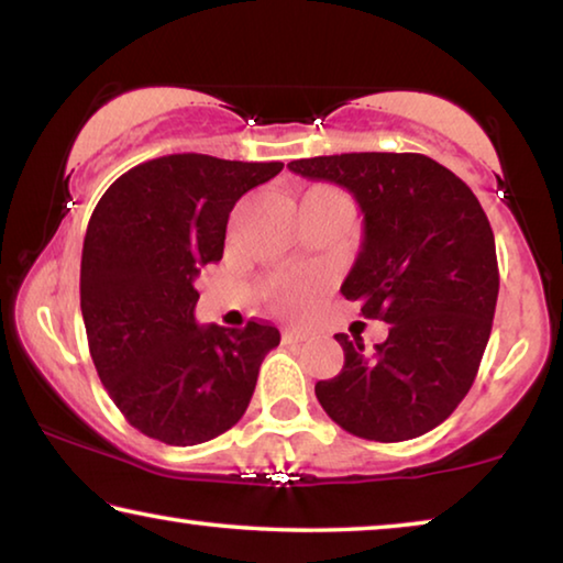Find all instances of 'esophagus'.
<instances>
[{
  "mask_svg": "<svg viewBox=\"0 0 563 563\" xmlns=\"http://www.w3.org/2000/svg\"><path fill=\"white\" fill-rule=\"evenodd\" d=\"M302 340H305V332H300V330H285L283 332L285 345H295V342H302Z\"/></svg>",
  "mask_w": 563,
  "mask_h": 563,
  "instance_id": "1",
  "label": "esophagus"
}]
</instances>
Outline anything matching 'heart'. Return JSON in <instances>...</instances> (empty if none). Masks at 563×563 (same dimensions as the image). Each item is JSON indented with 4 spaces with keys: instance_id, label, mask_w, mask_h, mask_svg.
<instances>
[{
    "instance_id": "obj_1",
    "label": "heart",
    "mask_w": 563,
    "mask_h": 563,
    "mask_svg": "<svg viewBox=\"0 0 563 563\" xmlns=\"http://www.w3.org/2000/svg\"><path fill=\"white\" fill-rule=\"evenodd\" d=\"M308 194H338L332 188H312ZM325 275L320 273H305L295 275V278H283L271 285V300L275 308L283 312H302L308 305L318 300V295L325 290Z\"/></svg>"
}]
</instances>
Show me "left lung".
<instances>
[{"mask_svg":"<svg viewBox=\"0 0 563 563\" xmlns=\"http://www.w3.org/2000/svg\"><path fill=\"white\" fill-rule=\"evenodd\" d=\"M292 174L347 188L365 238L340 292L389 335L365 352L338 332L345 365L316 395L342 430L405 442L434 430L470 393L499 295L497 247L472 188L422 154L290 161Z\"/></svg>","mask_w":563,"mask_h":563,"instance_id":"1","label":"left lung"}]
</instances>
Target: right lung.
<instances>
[{
	"label": "right lung",
	"instance_id": "1",
	"mask_svg": "<svg viewBox=\"0 0 563 563\" xmlns=\"http://www.w3.org/2000/svg\"><path fill=\"white\" fill-rule=\"evenodd\" d=\"M283 170L203 154L133 166L91 213L81 253V316L93 367L113 405L151 440L194 446L245 415L280 332L196 325L203 265L223 258L238 198Z\"/></svg>",
	"mask_w": 563,
	"mask_h": 563
}]
</instances>
